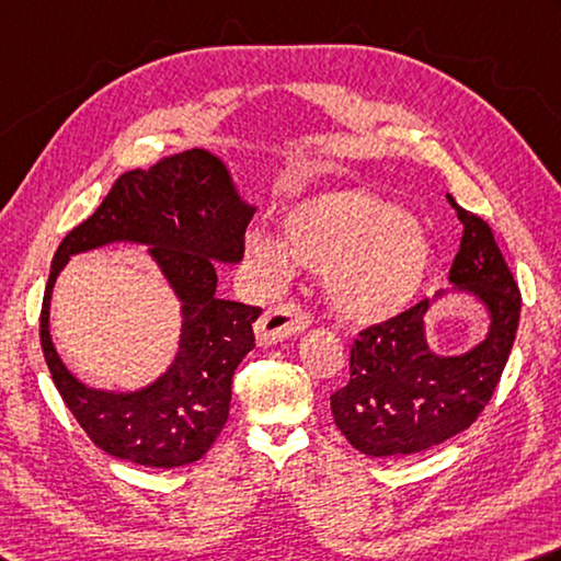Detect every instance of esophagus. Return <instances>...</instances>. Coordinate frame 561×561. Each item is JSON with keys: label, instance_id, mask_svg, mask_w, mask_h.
I'll return each mask as SVG.
<instances>
[{"label": "esophagus", "instance_id": "1", "mask_svg": "<svg viewBox=\"0 0 561 561\" xmlns=\"http://www.w3.org/2000/svg\"><path fill=\"white\" fill-rule=\"evenodd\" d=\"M311 323V316L297 304H279L270 311H264L257 321V341L260 345H270L274 341L289 339L301 333Z\"/></svg>", "mask_w": 561, "mask_h": 561}]
</instances>
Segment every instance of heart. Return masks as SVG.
I'll return each mask as SVG.
<instances>
[{"label":"heart","mask_w":561,"mask_h":561,"mask_svg":"<svg viewBox=\"0 0 561 561\" xmlns=\"http://www.w3.org/2000/svg\"><path fill=\"white\" fill-rule=\"evenodd\" d=\"M282 228L284 242L252 232L248 248L254 262L274 279H287L294 262L323 272L331 304L353 321H380L402 311L432 264L420 222L368 191L301 201L287 210Z\"/></svg>","instance_id":"obj_1"}]
</instances>
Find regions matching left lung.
Returning a JSON list of instances; mask_svg holds the SVG:
<instances>
[{"label": "left lung", "mask_w": 561, "mask_h": 561, "mask_svg": "<svg viewBox=\"0 0 561 561\" xmlns=\"http://www.w3.org/2000/svg\"><path fill=\"white\" fill-rule=\"evenodd\" d=\"M446 198L463 226L449 282L485 304L491 329L481 345L454 358L426 345L430 299L363 329L351 345V380L331 394L333 422L360 454H420L468 430L491 402L511 355L520 289L491 226Z\"/></svg>", "instance_id": "left-lung-1"}]
</instances>
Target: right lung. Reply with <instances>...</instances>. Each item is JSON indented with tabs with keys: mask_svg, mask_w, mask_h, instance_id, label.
<instances>
[{
	"mask_svg": "<svg viewBox=\"0 0 561 561\" xmlns=\"http://www.w3.org/2000/svg\"><path fill=\"white\" fill-rule=\"evenodd\" d=\"M252 208L238 198L226 167L203 149L164 157L149 171H127L105 201L60 242L41 304V348L50 378L90 442L147 468H176L206 454L230 412V385L254 348L260 307L216 297V260L245 254ZM115 239L145 241L184 304L175 365L147 391H90L59 363L47 333L49 291L70 253Z\"/></svg>",
	"mask_w": 561,
	"mask_h": 561,
	"instance_id": "add662e5",
	"label": "right lung"
}]
</instances>
